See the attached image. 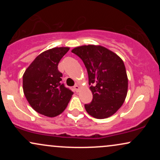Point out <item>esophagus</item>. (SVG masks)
<instances>
[{
  "instance_id": "34e87169",
  "label": "esophagus",
  "mask_w": 160,
  "mask_h": 160,
  "mask_svg": "<svg viewBox=\"0 0 160 160\" xmlns=\"http://www.w3.org/2000/svg\"><path fill=\"white\" fill-rule=\"evenodd\" d=\"M79 89H80V87H79V86L75 85V86H74V89L75 92H78V91H79Z\"/></svg>"
}]
</instances>
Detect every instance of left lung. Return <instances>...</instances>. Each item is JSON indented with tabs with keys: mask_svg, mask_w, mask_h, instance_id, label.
Here are the masks:
<instances>
[{
	"mask_svg": "<svg viewBox=\"0 0 160 160\" xmlns=\"http://www.w3.org/2000/svg\"><path fill=\"white\" fill-rule=\"evenodd\" d=\"M81 58L87 70L92 100L84 105L97 119L111 117L123 104L127 95L128 78L122 60L105 47L88 45L71 51Z\"/></svg>",
	"mask_w": 160,
	"mask_h": 160,
	"instance_id": "left-lung-1",
	"label": "left lung"
}]
</instances>
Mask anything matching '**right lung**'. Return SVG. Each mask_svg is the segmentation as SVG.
Masks as SVG:
<instances>
[{"instance_id": "obj_1", "label": "right lung", "mask_w": 160, "mask_h": 160, "mask_svg": "<svg viewBox=\"0 0 160 160\" xmlns=\"http://www.w3.org/2000/svg\"><path fill=\"white\" fill-rule=\"evenodd\" d=\"M68 47H56L40 53L23 74V91L34 111L54 117L65 111L73 92L62 82L58 70L60 60Z\"/></svg>"}]
</instances>
